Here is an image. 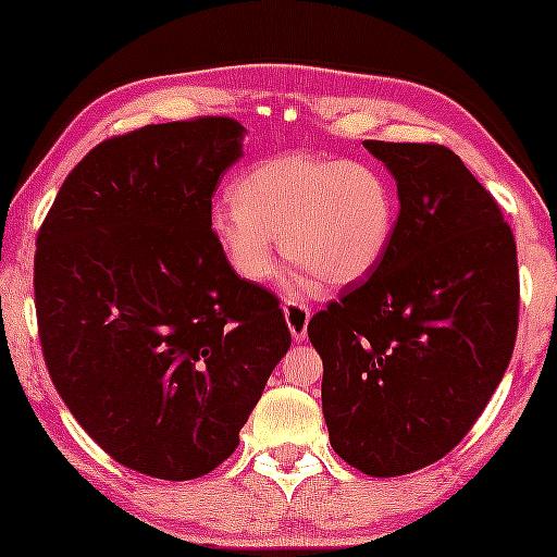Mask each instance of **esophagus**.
<instances>
[{
	"instance_id": "esophagus-1",
	"label": "esophagus",
	"mask_w": 557,
	"mask_h": 557,
	"mask_svg": "<svg viewBox=\"0 0 557 557\" xmlns=\"http://www.w3.org/2000/svg\"><path fill=\"white\" fill-rule=\"evenodd\" d=\"M284 317H286L288 330H292V337L296 342L307 339V326H309V319H311V309L307 307V304L286 301L284 304Z\"/></svg>"
}]
</instances>
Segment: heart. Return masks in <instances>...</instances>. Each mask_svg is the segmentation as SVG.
Segmentation results:
<instances>
[{"label": "heart", "instance_id": "1", "mask_svg": "<svg viewBox=\"0 0 557 557\" xmlns=\"http://www.w3.org/2000/svg\"><path fill=\"white\" fill-rule=\"evenodd\" d=\"M233 200L210 210V233L248 284L278 276V246L304 273L342 288L383 263L398 225V193L383 166L288 151L235 182Z\"/></svg>", "mask_w": 557, "mask_h": 557}]
</instances>
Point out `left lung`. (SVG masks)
I'll list each match as a JSON object with an SVG mask.
<instances>
[{"label": "left lung", "mask_w": 557, "mask_h": 557, "mask_svg": "<svg viewBox=\"0 0 557 557\" xmlns=\"http://www.w3.org/2000/svg\"><path fill=\"white\" fill-rule=\"evenodd\" d=\"M398 185L383 263L309 322L332 448L400 476L467 436L505 375L520 276L499 205L441 144L364 141Z\"/></svg>", "instance_id": "left-lung-1"}]
</instances>
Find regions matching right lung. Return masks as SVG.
I'll use <instances>...</instances> for the list:
<instances>
[{"mask_svg": "<svg viewBox=\"0 0 557 557\" xmlns=\"http://www.w3.org/2000/svg\"><path fill=\"white\" fill-rule=\"evenodd\" d=\"M235 119L98 144L37 235L35 309L52 385L111 459L187 482L235 448L292 347L276 296L227 265L212 193L243 157Z\"/></svg>", "mask_w": 557, "mask_h": 557, "instance_id": "obj_1", "label": "right lung"}]
</instances>
